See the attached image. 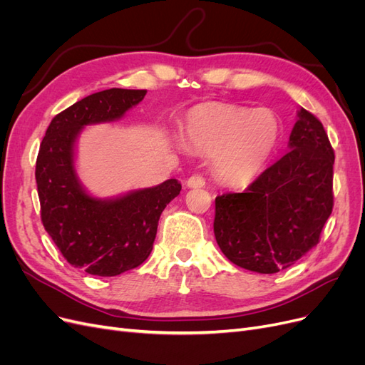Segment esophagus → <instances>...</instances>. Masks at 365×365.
<instances>
[{
    "instance_id": "1",
    "label": "esophagus",
    "mask_w": 365,
    "mask_h": 365,
    "mask_svg": "<svg viewBox=\"0 0 365 365\" xmlns=\"http://www.w3.org/2000/svg\"><path fill=\"white\" fill-rule=\"evenodd\" d=\"M205 185V180L202 175H192L189 180H187V187L190 189H196V187H204Z\"/></svg>"
}]
</instances>
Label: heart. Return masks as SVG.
I'll return each mask as SVG.
<instances>
[{
    "label": "heart",
    "mask_w": 365,
    "mask_h": 365,
    "mask_svg": "<svg viewBox=\"0 0 365 365\" xmlns=\"http://www.w3.org/2000/svg\"><path fill=\"white\" fill-rule=\"evenodd\" d=\"M182 134L195 149L213 150V170L220 181L244 184L256 178L269 161L282 126L269 109L207 102L189 109Z\"/></svg>",
    "instance_id": "1"
}]
</instances>
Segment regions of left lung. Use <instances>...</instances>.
<instances>
[{
    "mask_svg": "<svg viewBox=\"0 0 365 365\" xmlns=\"http://www.w3.org/2000/svg\"><path fill=\"white\" fill-rule=\"evenodd\" d=\"M334 161L323 123L302 108L289 152L244 193L215 200V237L225 257L240 268L274 274L312 250L334 208Z\"/></svg>",
    "mask_w": 365,
    "mask_h": 365,
    "instance_id": "8db88e82",
    "label": "left lung"
}]
</instances>
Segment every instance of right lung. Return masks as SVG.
Segmentation results:
<instances>
[{
    "mask_svg": "<svg viewBox=\"0 0 365 365\" xmlns=\"http://www.w3.org/2000/svg\"><path fill=\"white\" fill-rule=\"evenodd\" d=\"M145 96L146 90L111 88L76 102L51 120L36 158L43 228L65 260L98 277L134 269L149 257L163 210L181 192L172 178L115 200H97L76 175L74 143L82 128L123 117Z\"/></svg>",
    "mask_w": 365,
    "mask_h": 365,
    "instance_id": "right-lung-1",
    "label": "right lung"
}]
</instances>
